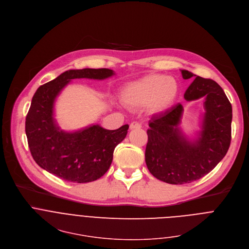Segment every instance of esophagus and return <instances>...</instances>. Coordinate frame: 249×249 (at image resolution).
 <instances>
[{"mask_svg":"<svg viewBox=\"0 0 249 249\" xmlns=\"http://www.w3.org/2000/svg\"><path fill=\"white\" fill-rule=\"evenodd\" d=\"M129 127H130L131 130H134V129H141L142 126H141V124H140L139 122H135V121H134V122H132V123L130 124Z\"/></svg>","mask_w":249,"mask_h":249,"instance_id":"1","label":"esophagus"}]
</instances>
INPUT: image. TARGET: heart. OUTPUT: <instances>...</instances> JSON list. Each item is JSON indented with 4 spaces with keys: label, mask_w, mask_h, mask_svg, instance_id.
Returning a JSON list of instances; mask_svg holds the SVG:
<instances>
[{
    "label": "heart",
    "mask_w": 249,
    "mask_h": 249,
    "mask_svg": "<svg viewBox=\"0 0 249 249\" xmlns=\"http://www.w3.org/2000/svg\"><path fill=\"white\" fill-rule=\"evenodd\" d=\"M180 86L173 77L150 74L127 84L122 92V102L131 108L147 107L151 112L168 109L177 100Z\"/></svg>",
    "instance_id": "heart-1"
}]
</instances>
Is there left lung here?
I'll use <instances>...</instances> for the list:
<instances>
[{
  "label": "left lung",
  "instance_id": "obj_1",
  "mask_svg": "<svg viewBox=\"0 0 249 249\" xmlns=\"http://www.w3.org/2000/svg\"><path fill=\"white\" fill-rule=\"evenodd\" d=\"M181 71L184 79L196 76ZM203 97L205 113L194 142L179 128L184 110L181 104L149 121L145 163L156 179L172 185L192 183L212 171L226 155L231 138V105L215 81L196 76L184 98L191 102Z\"/></svg>",
  "mask_w": 249,
  "mask_h": 249
}]
</instances>
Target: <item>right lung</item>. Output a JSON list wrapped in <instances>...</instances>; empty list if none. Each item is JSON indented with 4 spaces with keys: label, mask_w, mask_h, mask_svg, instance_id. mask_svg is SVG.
<instances>
[{
    "label": "right lung",
    "mask_w": 249,
    "mask_h": 249,
    "mask_svg": "<svg viewBox=\"0 0 249 249\" xmlns=\"http://www.w3.org/2000/svg\"><path fill=\"white\" fill-rule=\"evenodd\" d=\"M113 74L107 68L68 70L37 89L26 116L25 132L31 155L41 168L72 183L93 182L107 173L114 148L125 139L129 126L107 130L92 125L67 133L55 124L53 104L72 79L102 80Z\"/></svg>",
    "instance_id": "1"
}]
</instances>
